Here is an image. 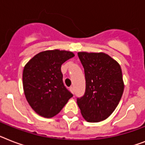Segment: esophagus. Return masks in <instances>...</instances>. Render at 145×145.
<instances>
[{"label":"esophagus","mask_w":145,"mask_h":145,"mask_svg":"<svg viewBox=\"0 0 145 145\" xmlns=\"http://www.w3.org/2000/svg\"><path fill=\"white\" fill-rule=\"evenodd\" d=\"M70 89V91H71V92H72L73 94H74V87H72V86L70 87V89Z\"/></svg>","instance_id":"obj_1"}]
</instances>
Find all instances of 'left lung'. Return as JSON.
Wrapping results in <instances>:
<instances>
[{"label":"left lung","instance_id":"left-lung-1","mask_svg":"<svg viewBox=\"0 0 145 145\" xmlns=\"http://www.w3.org/2000/svg\"><path fill=\"white\" fill-rule=\"evenodd\" d=\"M86 78V91L76 103L89 122L106 119L119 103L124 85L120 65L104 53L79 52Z\"/></svg>","mask_w":145,"mask_h":145}]
</instances>
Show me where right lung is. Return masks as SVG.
<instances>
[{
    "mask_svg": "<svg viewBox=\"0 0 145 145\" xmlns=\"http://www.w3.org/2000/svg\"><path fill=\"white\" fill-rule=\"evenodd\" d=\"M74 56L70 51L45 50L34 56L23 71L26 99L36 113L52 118L59 112L73 95L62 81L61 66Z\"/></svg>",
    "mask_w": 145,
    "mask_h": 145,
    "instance_id": "add662e5",
    "label": "right lung"
}]
</instances>
